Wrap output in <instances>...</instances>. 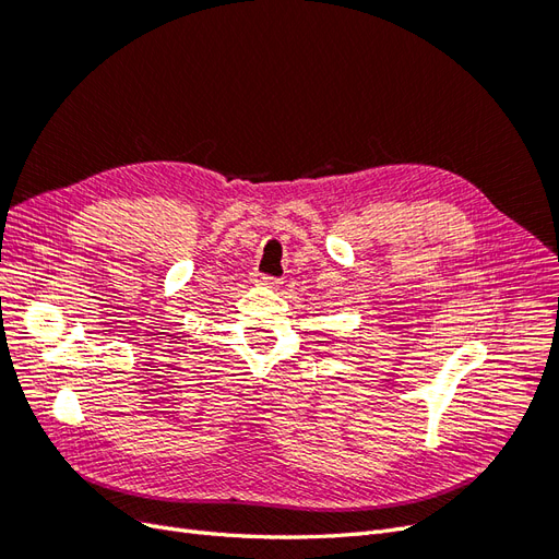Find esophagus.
<instances>
[{
	"instance_id": "esophagus-1",
	"label": "esophagus",
	"mask_w": 559,
	"mask_h": 559,
	"mask_svg": "<svg viewBox=\"0 0 559 559\" xmlns=\"http://www.w3.org/2000/svg\"><path fill=\"white\" fill-rule=\"evenodd\" d=\"M253 282H257L259 286H270V289H275V286L280 284V282H277V280H273V277H257Z\"/></svg>"
}]
</instances>
